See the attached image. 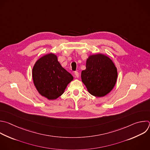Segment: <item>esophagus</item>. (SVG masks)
I'll list each match as a JSON object with an SVG mask.
<instances>
[{"instance_id":"esophagus-1","label":"esophagus","mask_w":150,"mask_h":150,"mask_svg":"<svg viewBox=\"0 0 150 150\" xmlns=\"http://www.w3.org/2000/svg\"><path fill=\"white\" fill-rule=\"evenodd\" d=\"M74 74H75V77L76 78H78L79 77V73L78 72H75V73H74Z\"/></svg>"}]
</instances>
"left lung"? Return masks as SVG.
Masks as SVG:
<instances>
[{
  "label": "left lung",
  "mask_w": 150,
  "mask_h": 150,
  "mask_svg": "<svg viewBox=\"0 0 150 150\" xmlns=\"http://www.w3.org/2000/svg\"><path fill=\"white\" fill-rule=\"evenodd\" d=\"M117 76L114 63L103 54L89 55L86 59V69L81 72L82 82L88 92L96 97L109 93L116 84Z\"/></svg>",
  "instance_id": "left-lung-1"
}]
</instances>
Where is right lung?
Returning a JSON list of instances; mask_svg holds the SVG:
<instances>
[{"label": "right lung", "instance_id": "obj_1", "mask_svg": "<svg viewBox=\"0 0 150 150\" xmlns=\"http://www.w3.org/2000/svg\"><path fill=\"white\" fill-rule=\"evenodd\" d=\"M32 78L39 93L49 100H55L61 96L74 79L53 53L46 54L36 61L32 69Z\"/></svg>", "mask_w": 150, "mask_h": 150}]
</instances>
